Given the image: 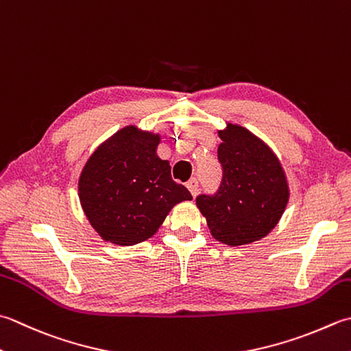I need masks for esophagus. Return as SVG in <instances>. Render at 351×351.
<instances>
[{"label": "esophagus", "instance_id": "1", "mask_svg": "<svg viewBox=\"0 0 351 351\" xmlns=\"http://www.w3.org/2000/svg\"><path fill=\"white\" fill-rule=\"evenodd\" d=\"M187 189L190 190L191 195L196 196V193H197V180H196V178H191V180L187 181Z\"/></svg>", "mask_w": 351, "mask_h": 351}]
</instances>
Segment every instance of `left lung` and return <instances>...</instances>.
<instances>
[{"label":"left lung","mask_w":351,"mask_h":351,"mask_svg":"<svg viewBox=\"0 0 351 351\" xmlns=\"http://www.w3.org/2000/svg\"><path fill=\"white\" fill-rule=\"evenodd\" d=\"M219 136L222 181L215 193L199 195L196 205L219 242H256L277 225L286 208L285 171L272 150L245 128L228 125Z\"/></svg>","instance_id":"8db88e82"}]
</instances>
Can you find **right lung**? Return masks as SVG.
<instances>
[{
    "label": "right lung",
    "mask_w": 351,
    "mask_h": 351,
    "mask_svg": "<svg viewBox=\"0 0 351 351\" xmlns=\"http://www.w3.org/2000/svg\"><path fill=\"white\" fill-rule=\"evenodd\" d=\"M160 136L128 126L95 150L82 171L79 197L95 231L115 245L152 237L175 204L190 191L171 180L155 149Z\"/></svg>",
    "instance_id": "obj_1"
}]
</instances>
